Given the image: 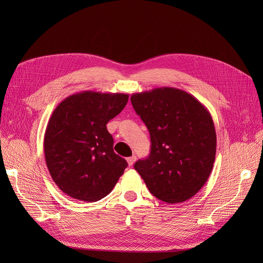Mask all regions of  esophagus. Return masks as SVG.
<instances>
[{
    "label": "esophagus",
    "mask_w": 263,
    "mask_h": 263,
    "mask_svg": "<svg viewBox=\"0 0 263 263\" xmlns=\"http://www.w3.org/2000/svg\"><path fill=\"white\" fill-rule=\"evenodd\" d=\"M135 161H136V157H135V156H132V157H130V158L127 159V162H128V164H129V166H132V165L134 164Z\"/></svg>",
    "instance_id": "1"
}]
</instances>
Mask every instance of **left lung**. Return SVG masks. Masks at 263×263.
<instances>
[{
	"instance_id": "1",
	"label": "left lung",
	"mask_w": 263,
	"mask_h": 263,
	"mask_svg": "<svg viewBox=\"0 0 263 263\" xmlns=\"http://www.w3.org/2000/svg\"><path fill=\"white\" fill-rule=\"evenodd\" d=\"M131 102L151 141L149 157L137 161L135 171L158 199H190L208 180L215 160L216 133L209 110L174 87L133 93Z\"/></svg>"
}]
</instances>
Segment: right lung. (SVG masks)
Wrapping results in <instances>:
<instances>
[{
  "mask_svg": "<svg viewBox=\"0 0 263 263\" xmlns=\"http://www.w3.org/2000/svg\"><path fill=\"white\" fill-rule=\"evenodd\" d=\"M128 99V93L85 90L67 97L53 110L45 133V158L53 181L66 195L92 202L114 189L128 163L114 153L106 123Z\"/></svg>",
  "mask_w": 263,
  "mask_h": 263,
  "instance_id": "right-lung-1",
  "label": "right lung"
}]
</instances>
